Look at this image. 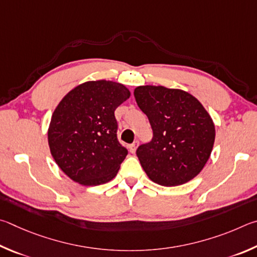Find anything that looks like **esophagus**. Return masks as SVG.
Masks as SVG:
<instances>
[{"label": "esophagus", "mask_w": 257, "mask_h": 257, "mask_svg": "<svg viewBox=\"0 0 257 257\" xmlns=\"http://www.w3.org/2000/svg\"><path fill=\"white\" fill-rule=\"evenodd\" d=\"M138 146H139V141H134L132 145H130V152H131V154H134V152L137 151V148H138Z\"/></svg>", "instance_id": "esophagus-1"}]
</instances>
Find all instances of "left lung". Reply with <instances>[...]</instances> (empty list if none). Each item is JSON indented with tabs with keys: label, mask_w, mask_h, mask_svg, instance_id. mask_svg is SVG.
Returning a JSON list of instances; mask_svg holds the SVG:
<instances>
[{
	"label": "left lung",
	"mask_w": 257,
	"mask_h": 257,
	"mask_svg": "<svg viewBox=\"0 0 257 257\" xmlns=\"http://www.w3.org/2000/svg\"><path fill=\"white\" fill-rule=\"evenodd\" d=\"M150 121L152 140L138 148L142 168L155 183L177 186L194 178L210 158L215 130L195 97L179 89L142 85L134 90Z\"/></svg>",
	"instance_id": "1"
}]
</instances>
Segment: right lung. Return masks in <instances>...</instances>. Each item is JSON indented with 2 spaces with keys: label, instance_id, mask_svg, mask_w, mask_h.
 Returning <instances> with one entry per match:
<instances>
[{
  "label": "right lung",
  "instance_id": "obj_1",
  "mask_svg": "<svg viewBox=\"0 0 257 257\" xmlns=\"http://www.w3.org/2000/svg\"><path fill=\"white\" fill-rule=\"evenodd\" d=\"M130 94L120 83L89 81L71 90L54 110L49 149L58 167L74 182L96 186L116 176L127 149L117 139L115 110Z\"/></svg>",
  "mask_w": 257,
  "mask_h": 257
}]
</instances>
